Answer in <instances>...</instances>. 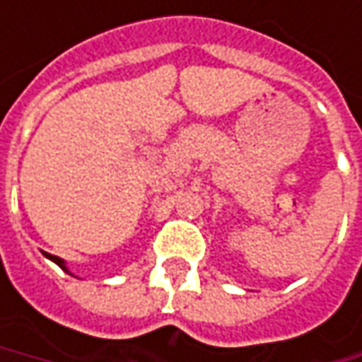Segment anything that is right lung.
<instances>
[{
  "label": "right lung",
  "instance_id": "1",
  "mask_svg": "<svg viewBox=\"0 0 362 362\" xmlns=\"http://www.w3.org/2000/svg\"><path fill=\"white\" fill-rule=\"evenodd\" d=\"M45 256H47V258H49V260H54V262H56L57 267L62 268V270H66V272H68V274H71V272H69V270H68V267H66V262H64V260H62V258H59V256L47 255V252H45Z\"/></svg>",
  "mask_w": 362,
  "mask_h": 362
}]
</instances>
